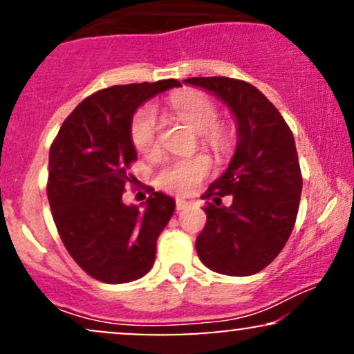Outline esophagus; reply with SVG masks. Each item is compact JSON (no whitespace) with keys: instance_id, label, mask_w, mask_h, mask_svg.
Returning <instances> with one entry per match:
<instances>
[{"instance_id":"1","label":"esophagus","mask_w":354,"mask_h":354,"mask_svg":"<svg viewBox=\"0 0 354 354\" xmlns=\"http://www.w3.org/2000/svg\"><path fill=\"white\" fill-rule=\"evenodd\" d=\"M189 206H191V201H188V200H183V198H178V200H176V209L178 211L189 208Z\"/></svg>"}]
</instances>
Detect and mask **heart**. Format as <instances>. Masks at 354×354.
Listing matches in <instances>:
<instances>
[{
    "label": "heart",
    "instance_id": "heart-1",
    "mask_svg": "<svg viewBox=\"0 0 354 354\" xmlns=\"http://www.w3.org/2000/svg\"><path fill=\"white\" fill-rule=\"evenodd\" d=\"M169 106L176 115L188 123L196 133H206L214 128L218 111L214 104L194 91L174 93L169 98ZM133 145L138 151L151 154L158 148V115L153 106H145L136 113L131 123ZM209 161L205 156L176 158L165 163L158 173V185L174 194L189 193L196 188L206 174L209 173Z\"/></svg>",
    "mask_w": 354,
    "mask_h": 354
}]
</instances>
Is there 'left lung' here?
I'll list each match as a JSON object with an SVG mask.
<instances>
[{"label":"left lung","mask_w":354,"mask_h":354,"mask_svg":"<svg viewBox=\"0 0 354 354\" xmlns=\"http://www.w3.org/2000/svg\"><path fill=\"white\" fill-rule=\"evenodd\" d=\"M183 83L208 91L230 109L236 149L209 185L206 225L196 238L203 265L228 276L259 273L293 231L303 178L295 138L274 104L246 81L225 76ZM231 199L230 205L221 203Z\"/></svg>","instance_id":"1"}]
</instances>
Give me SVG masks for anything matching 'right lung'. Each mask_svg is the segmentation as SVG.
Segmentation results:
<instances>
[{
	"mask_svg": "<svg viewBox=\"0 0 354 354\" xmlns=\"http://www.w3.org/2000/svg\"><path fill=\"white\" fill-rule=\"evenodd\" d=\"M176 80L111 86L81 101L50 149L48 200L68 253L95 279L121 284L153 268L156 239L176 203L154 191L146 203L124 205L129 165L138 158L133 116Z\"/></svg>",
	"mask_w": 354,
	"mask_h": 354,
	"instance_id": "right-lung-1",
	"label": "right lung"
}]
</instances>
